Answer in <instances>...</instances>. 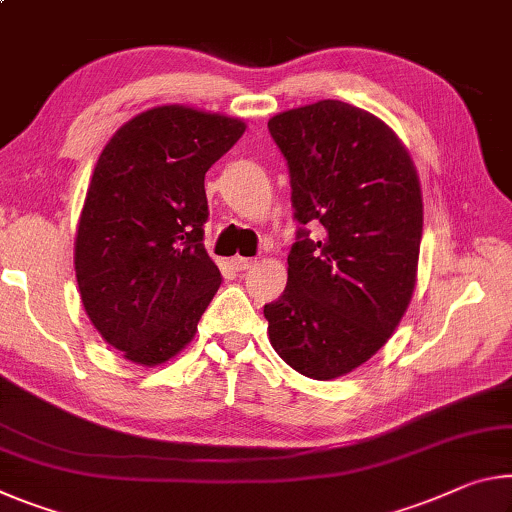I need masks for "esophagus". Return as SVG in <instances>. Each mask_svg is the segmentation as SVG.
I'll return each mask as SVG.
<instances>
[{
    "mask_svg": "<svg viewBox=\"0 0 512 512\" xmlns=\"http://www.w3.org/2000/svg\"><path fill=\"white\" fill-rule=\"evenodd\" d=\"M253 262H255V259H250V257H239V255L230 259L232 269H237V271H246V269H250V266H253Z\"/></svg>",
    "mask_w": 512,
    "mask_h": 512,
    "instance_id": "34e87169",
    "label": "esophagus"
}]
</instances>
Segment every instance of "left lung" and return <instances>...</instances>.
<instances>
[{"mask_svg": "<svg viewBox=\"0 0 512 512\" xmlns=\"http://www.w3.org/2000/svg\"><path fill=\"white\" fill-rule=\"evenodd\" d=\"M269 132L303 225L287 287L264 305L271 346L303 376L332 380L376 355L408 310L424 227L419 177L399 136L353 104L282 111Z\"/></svg>", "mask_w": 512, "mask_h": 512, "instance_id": "1", "label": "left lung"}]
</instances>
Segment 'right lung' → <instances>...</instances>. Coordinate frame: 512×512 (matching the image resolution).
Returning a JSON list of instances; mask_svg holds the SVG:
<instances>
[{"mask_svg":"<svg viewBox=\"0 0 512 512\" xmlns=\"http://www.w3.org/2000/svg\"><path fill=\"white\" fill-rule=\"evenodd\" d=\"M239 118L166 104L129 120L97 159L75 237L81 303L104 342L145 367L191 342L221 287L207 255L205 173Z\"/></svg>","mask_w":512,"mask_h":512,"instance_id":"right-lung-1","label":"right lung"}]
</instances>
